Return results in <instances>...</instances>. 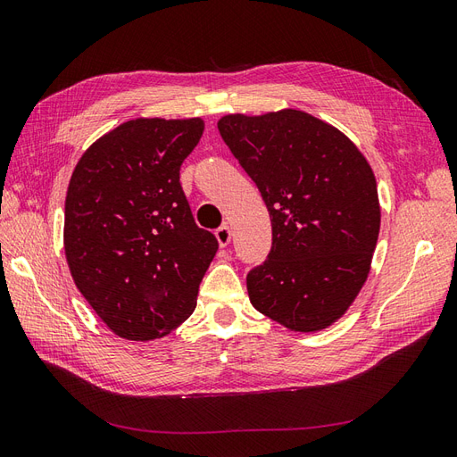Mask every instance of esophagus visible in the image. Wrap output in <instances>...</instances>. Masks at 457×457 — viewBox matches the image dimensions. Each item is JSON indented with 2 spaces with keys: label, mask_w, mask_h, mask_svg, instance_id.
I'll use <instances>...</instances> for the list:
<instances>
[{
  "label": "esophagus",
  "mask_w": 457,
  "mask_h": 457,
  "mask_svg": "<svg viewBox=\"0 0 457 457\" xmlns=\"http://www.w3.org/2000/svg\"><path fill=\"white\" fill-rule=\"evenodd\" d=\"M216 239L220 243V247H228L229 241H231V229H229V226H226V224L220 226L216 229Z\"/></svg>",
  "instance_id": "obj_1"
}]
</instances>
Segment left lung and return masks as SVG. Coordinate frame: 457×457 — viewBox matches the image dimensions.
<instances>
[{"mask_svg":"<svg viewBox=\"0 0 457 457\" xmlns=\"http://www.w3.org/2000/svg\"><path fill=\"white\" fill-rule=\"evenodd\" d=\"M218 131L272 221L270 253L247 274L253 307L291 330L326 328L357 297L377 247L369 162L337 129L297 110L226 115Z\"/></svg>","mask_w":457,"mask_h":457,"instance_id":"left-lung-1","label":"left lung"}]
</instances>
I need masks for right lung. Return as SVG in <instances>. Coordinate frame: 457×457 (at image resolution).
I'll list each match as a JSON object with an SVG mask.
<instances>
[{"label":"right lung","mask_w":457,"mask_h":457,"mask_svg":"<svg viewBox=\"0 0 457 457\" xmlns=\"http://www.w3.org/2000/svg\"><path fill=\"white\" fill-rule=\"evenodd\" d=\"M203 131L198 117L127 121L85 152L69 181V270L98 317L127 340L178 328L218 251L179 183Z\"/></svg>","instance_id":"right-lung-1"}]
</instances>
